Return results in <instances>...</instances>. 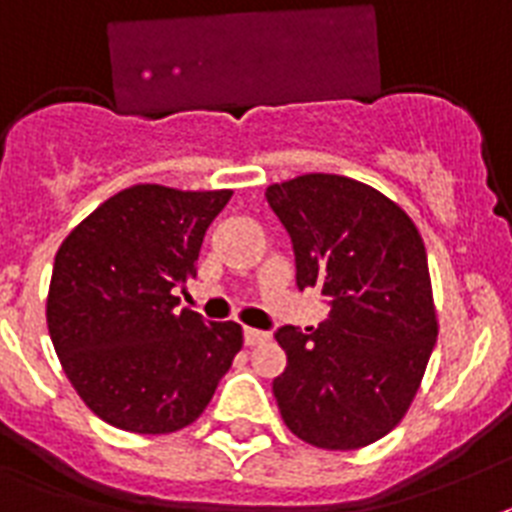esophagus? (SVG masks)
I'll use <instances>...</instances> for the list:
<instances>
[{
	"instance_id": "34e87169",
	"label": "esophagus",
	"mask_w": 512,
	"mask_h": 512,
	"mask_svg": "<svg viewBox=\"0 0 512 512\" xmlns=\"http://www.w3.org/2000/svg\"><path fill=\"white\" fill-rule=\"evenodd\" d=\"M268 342V334L260 331V328H244V344L247 347H255V344H263Z\"/></svg>"
}]
</instances>
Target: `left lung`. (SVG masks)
Returning a JSON list of instances; mask_svg holds the SVG:
<instances>
[{"label": "left lung", "mask_w": 512, "mask_h": 512, "mask_svg": "<svg viewBox=\"0 0 512 512\" xmlns=\"http://www.w3.org/2000/svg\"><path fill=\"white\" fill-rule=\"evenodd\" d=\"M292 236L297 286L331 313L313 334L276 331L281 418L321 450H357L405 418L439 334L429 257L410 215L373 186L307 173L265 189Z\"/></svg>", "instance_id": "obj_1"}]
</instances>
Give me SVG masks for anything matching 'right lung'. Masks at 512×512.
<instances>
[{
  "mask_svg": "<svg viewBox=\"0 0 512 512\" xmlns=\"http://www.w3.org/2000/svg\"><path fill=\"white\" fill-rule=\"evenodd\" d=\"M234 191L139 184L81 220L54 255L47 326L91 413L134 434H173L202 415L242 350V326L176 310L207 226Z\"/></svg>",
  "mask_w": 512,
  "mask_h": 512,
  "instance_id": "1",
  "label": "right lung"
}]
</instances>
